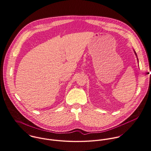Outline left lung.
<instances>
[{
	"label": "left lung",
	"instance_id": "1",
	"mask_svg": "<svg viewBox=\"0 0 151 151\" xmlns=\"http://www.w3.org/2000/svg\"><path fill=\"white\" fill-rule=\"evenodd\" d=\"M134 52H135V55H136V56L137 57V54H136V52H135V51H134ZM137 60H138V59L137 58Z\"/></svg>",
	"mask_w": 151,
	"mask_h": 151
}]
</instances>
